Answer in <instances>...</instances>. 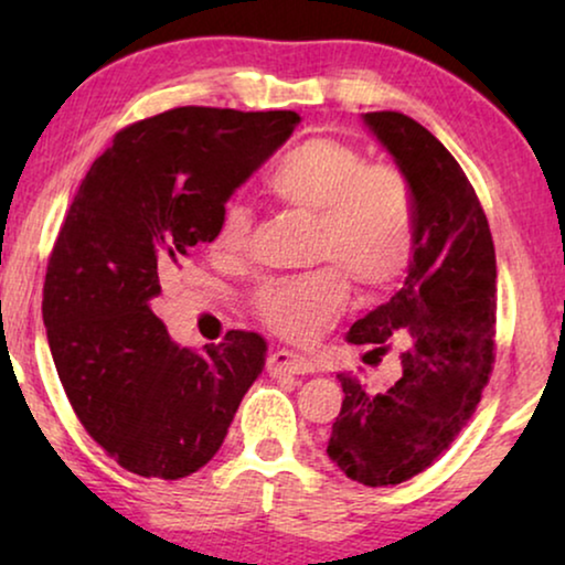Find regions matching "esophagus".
I'll use <instances>...</instances> for the list:
<instances>
[{
	"mask_svg": "<svg viewBox=\"0 0 565 565\" xmlns=\"http://www.w3.org/2000/svg\"><path fill=\"white\" fill-rule=\"evenodd\" d=\"M313 362H308L303 354H296L290 350H277L267 358V373L269 375H308L313 373Z\"/></svg>",
	"mask_w": 565,
	"mask_h": 565,
	"instance_id": "1",
	"label": "esophagus"
}]
</instances>
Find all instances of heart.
Segmentation results:
<instances>
[{"instance_id": "1", "label": "heart", "mask_w": 565, "mask_h": 565, "mask_svg": "<svg viewBox=\"0 0 565 565\" xmlns=\"http://www.w3.org/2000/svg\"><path fill=\"white\" fill-rule=\"evenodd\" d=\"M267 190L280 203L316 215V259L334 262L262 285L254 311L275 334L306 342L342 311L350 280L360 290L377 292L404 275L416 234V195L404 169L367 164L354 146L316 136L277 161ZM249 228V211L228 203L213 246L226 254L244 252Z\"/></svg>"}]
</instances>
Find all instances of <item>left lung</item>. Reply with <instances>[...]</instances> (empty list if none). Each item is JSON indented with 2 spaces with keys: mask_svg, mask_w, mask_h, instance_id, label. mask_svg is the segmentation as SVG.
<instances>
[{
  "mask_svg": "<svg viewBox=\"0 0 565 565\" xmlns=\"http://www.w3.org/2000/svg\"><path fill=\"white\" fill-rule=\"evenodd\" d=\"M416 195L414 257L401 290L354 321L352 344H401V377L370 393L337 375L344 401L329 458L352 481L396 486L429 468L481 401L493 365L497 254L489 221L452 153L401 113L362 115Z\"/></svg>",
  "mask_w": 565,
  "mask_h": 565,
  "instance_id": "left-lung-1",
  "label": "left lung"
}]
</instances>
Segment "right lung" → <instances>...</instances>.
I'll return each instance as SVG.
<instances>
[{"instance_id": "1", "label": "right lung", "mask_w": 565, "mask_h": 565, "mask_svg": "<svg viewBox=\"0 0 565 565\" xmlns=\"http://www.w3.org/2000/svg\"><path fill=\"white\" fill-rule=\"evenodd\" d=\"M298 122L292 110L177 107L120 130L79 184L49 259L43 323L76 416L130 473L177 481L203 468L265 367L254 331L203 352L174 344L153 300Z\"/></svg>"}]
</instances>
